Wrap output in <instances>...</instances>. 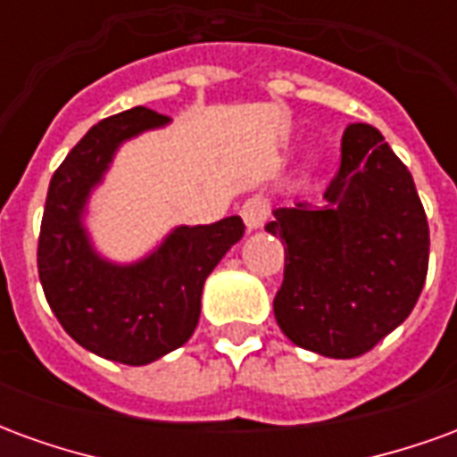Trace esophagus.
<instances>
[{
    "instance_id": "esophagus-1",
    "label": "esophagus",
    "mask_w": 457,
    "mask_h": 457,
    "mask_svg": "<svg viewBox=\"0 0 457 457\" xmlns=\"http://www.w3.org/2000/svg\"><path fill=\"white\" fill-rule=\"evenodd\" d=\"M269 212H271V205H269V200L262 198V195H252V198L245 200L242 208H239V215L245 220L247 229L262 228V225L267 222Z\"/></svg>"
}]
</instances>
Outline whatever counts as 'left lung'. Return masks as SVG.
<instances>
[{
  "mask_svg": "<svg viewBox=\"0 0 457 457\" xmlns=\"http://www.w3.org/2000/svg\"><path fill=\"white\" fill-rule=\"evenodd\" d=\"M326 205L274 210L284 284L274 316L311 353L350 360L402 326L428 271V220L409 169L379 129L350 124Z\"/></svg>",
  "mask_w": 457,
  "mask_h": 457,
  "instance_id": "obj_1",
  "label": "left lung"
}]
</instances>
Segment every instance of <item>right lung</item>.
Masks as SVG:
<instances>
[{
  "mask_svg": "<svg viewBox=\"0 0 457 457\" xmlns=\"http://www.w3.org/2000/svg\"><path fill=\"white\" fill-rule=\"evenodd\" d=\"M166 114L134 107L97 121L55 169L38 235V278L46 301L75 343L112 362L149 364L186 343L198 326L210 271L245 235L239 215L173 229L151 257L114 267L93 252L80 225L87 193L114 149Z\"/></svg>",
  "mask_w": 457,
  "mask_h": 457,
  "instance_id": "obj_1",
  "label": "right lung"
}]
</instances>
